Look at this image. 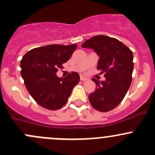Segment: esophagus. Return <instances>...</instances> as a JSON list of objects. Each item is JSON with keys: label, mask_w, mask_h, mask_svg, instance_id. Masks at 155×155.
<instances>
[{"label": "esophagus", "mask_w": 155, "mask_h": 155, "mask_svg": "<svg viewBox=\"0 0 155 155\" xmlns=\"http://www.w3.org/2000/svg\"><path fill=\"white\" fill-rule=\"evenodd\" d=\"M80 80L81 81H87V80H88V79H87V78H86V77H84V76H81L80 77Z\"/></svg>", "instance_id": "34e87169"}]
</instances>
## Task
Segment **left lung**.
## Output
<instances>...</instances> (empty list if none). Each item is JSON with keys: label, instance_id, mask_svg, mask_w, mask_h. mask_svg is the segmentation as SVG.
<instances>
[{"label": "left lung", "instance_id": "8db88e82", "mask_svg": "<svg viewBox=\"0 0 155 155\" xmlns=\"http://www.w3.org/2000/svg\"><path fill=\"white\" fill-rule=\"evenodd\" d=\"M82 47L92 48L98 55L97 70L104 73L105 81L96 79V90L89 94L91 105L100 112L115 109L125 97L132 81L133 52L119 40L97 35L84 42Z\"/></svg>", "mask_w": 155, "mask_h": 155}]
</instances>
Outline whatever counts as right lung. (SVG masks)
Returning a JSON list of instances; mask_svg holds the SVG:
<instances>
[{
    "instance_id": "add662e5",
    "label": "right lung",
    "mask_w": 155,
    "mask_h": 155,
    "mask_svg": "<svg viewBox=\"0 0 155 155\" xmlns=\"http://www.w3.org/2000/svg\"><path fill=\"white\" fill-rule=\"evenodd\" d=\"M77 45L53 44L33 48L28 51L20 63L21 75L33 99L40 106L50 110L61 109L68 102L79 75L72 72L64 78L56 73L67 62Z\"/></svg>"
}]
</instances>
